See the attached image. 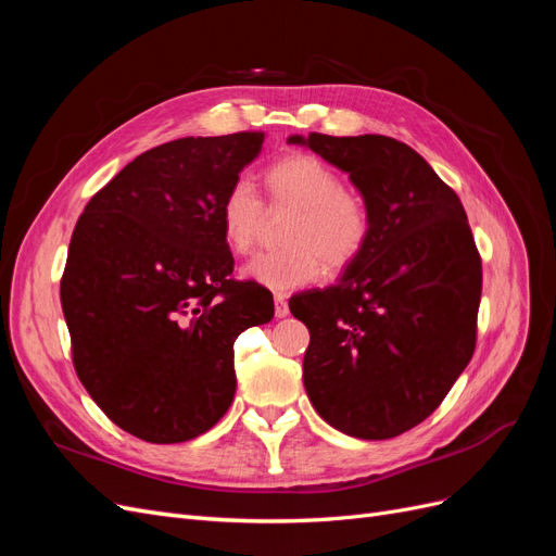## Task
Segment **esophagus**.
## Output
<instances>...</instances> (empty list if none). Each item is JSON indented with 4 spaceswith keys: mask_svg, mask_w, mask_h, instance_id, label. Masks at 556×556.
<instances>
[{
    "mask_svg": "<svg viewBox=\"0 0 556 556\" xmlns=\"http://www.w3.org/2000/svg\"><path fill=\"white\" fill-rule=\"evenodd\" d=\"M274 304H276V317H288V313H290L288 294L276 292V294H274Z\"/></svg>",
    "mask_w": 556,
    "mask_h": 556,
    "instance_id": "34e87169",
    "label": "esophagus"
}]
</instances>
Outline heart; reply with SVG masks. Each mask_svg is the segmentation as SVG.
<instances>
[{
    "label": "heart",
    "mask_w": 556,
    "mask_h": 556,
    "mask_svg": "<svg viewBox=\"0 0 556 556\" xmlns=\"http://www.w3.org/2000/svg\"><path fill=\"white\" fill-rule=\"evenodd\" d=\"M268 211H292L280 250L264 252L243 266V276L268 290H294L323 274V262L339 271L359 257L371 233L366 199L345 188L333 166L308 153L276 160L262 176ZM266 220L262 199L248 182L229 185L220 201V229L227 248L245 255L257 245Z\"/></svg>",
    "instance_id": "1"
}]
</instances>
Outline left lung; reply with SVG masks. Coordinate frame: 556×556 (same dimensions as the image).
Masks as SVG:
<instances>
[{"label": "left lung", "mask_w": 556, "mask_h": 556, "mask_svg": "<svg viewBox=\"0 0 556 556\" xmlns=\"http://www.w3.org/2000/svg\"><path fill=\"white\" fill-rule=\"evenodd\" d=\"M304 143L350 174L371 233L341 282L290 301L311 331L304 384L319 417L384 441L441 406L473 357L482 260L466 211L422 155L380 134Z\"/></svg>", "instance_id": "8db88e82"}]
</instances>
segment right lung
<instances>
[{
  "instance_id": "1",
  "label": "right lung",
  "mask_w": 556,
  "mask_h": 556,
  "mask_svg": "<svg viewBox=\"0 0 556 556\" xmlns=\"http://www.w3.org/2000/svg\"><path fill=\"white\" fill-rule=\"evenodd\" d=\"M264 131L146 150L80 213L60 299L76 376L113 425L182 443L220 422L237 392L233 341L274 317V296L231 278L220 201Z\"/></svg>"
}]
</instances>
